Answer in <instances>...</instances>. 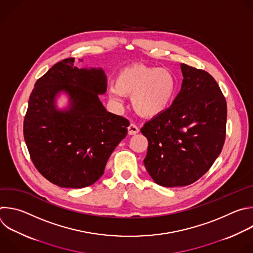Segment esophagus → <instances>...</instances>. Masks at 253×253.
I'll return each instance as SVG.
<instances>
[{"instance_id": "obj_1", "label": "esophagus", "mask_w": 253, "mask_h": 253, "mask_svg": "<svg viewBox=\"0 0 253 253\" xmlns=\"http://www.w3.org/2000/svg\"><path fill=\"white\" fill-rule=\"evenodd\" d=\"M137 133H139V128H138L135 124L131 123V124L128 126V134H129V135H135V134H137Z\"/></svg>"}]
</instances>
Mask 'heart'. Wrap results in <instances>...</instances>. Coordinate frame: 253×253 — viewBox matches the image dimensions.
Listing matches in <instances>:
<instances>
[{"label": "heart", "instance_id": "1", "mask_svg": "<svg viewBox=\"0 0 253 253\" xmlns=\"http://www.w3.org/2000/svg\"><path fill=\"white\" fill-rule=\"evenodd\" d=\"M175 91L176 78L169 69L144 63L123 67L110 87L113 100L121 102L123 95H131L133 109L146 118L163 113L172 102Z\"/></svg>", "mask_w": 253, "mask_h": 253}]
</instances>
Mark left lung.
I'll use <instances>...</instances> for the list:
<instances>
[{"label":"left lung","instance_id":"1","mask_svg":"<svg viewBox=\"0 0 253 253\" xmlns=\"http://www.w3.org/2000/svg\"><path fill=\"white\" fill-rule=\"evenodd\" d=\"M182 88L171 107L141 128L148 139L144 165L163 187L189 186L220 154L226 134V101L214 78L185 63Z\"/></svg>","mask_w":253,"mask_h":253}]
</instances>
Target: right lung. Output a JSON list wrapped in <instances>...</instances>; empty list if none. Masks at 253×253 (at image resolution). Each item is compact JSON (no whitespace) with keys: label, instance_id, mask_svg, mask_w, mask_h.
Returning a JSON list of instances; mask_svg holds the SVG:
<instances>
[{"label":"right lung","instance_id":"add662e5","mask_svg":"<svg viewBox=\"0 0 253 253\" xmlns=\"http://www.w3.org/2000/svg\"><path fill=\"white\" fill-rule=\"evenodd\" d=\"M81 61V60H80ZM74 57L56 62L35 84L24 119V137L31 160L50 183L80 189L104 173L116 146L127 136L129 121L106 111L98 94L107 83L101 68H77ZM65 91L68 111L55 108V96Z\"/></svg>","mask_w":253,"mask_h":253}]
</instances>
